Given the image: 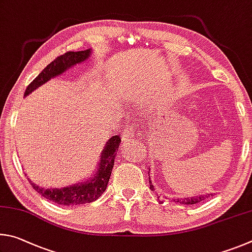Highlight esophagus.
<instances>
[{"label":"esophagus","instance_id":"esophagus-1","mask_svg":"<svg viewBox=\"0 0 252 252\" xmlns=\"http://www.w3.org/2000/svg\"><path fill=\"white\" fill-rule=\"evenodd\" d=\"M122 137L124 142H131L135 138V133L131 128H125L123 131Z\"/></svg>","mask_w":252,"mask_h":252}]
</instances>
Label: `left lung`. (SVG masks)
Masks as SVG:
<instances>
[{"instance_id": "left-lung-1", "label": "left lung", "mask_w": 252, "mask_h": 252, "mask_svg": "<svg viewBox=\"0 0 252 252\" xmlns=\"http://www.w3.org/2000/svg\"><path fill=\"white\" fill-rule=\"evenodd\" d=\"M148 176H149V173H148ZM149 187H151V189L153 191H155V189H154V186L152 184V180H151V177H149ZM210 196H213V193H208V195H199V196H193L191 198H185V199H174V201L176 202H179V204H183V205H195L197 204V202H200L204 199H206V198H208Z\"/></svg>"}]
</instances>
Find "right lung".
Returning a JSON list of instances; mask_svg holds the SVG:
<instances>
[{"mask_svg": "<svg viewBox=\"0 0 252 252\" xmlns=\"http://www.w3.org/2000/svg\"><path fill=\"white\" fill-rule=\"evenodd\" d=\"M92 54V50L88 48L85 51L79 52H67L65 54L61 55L48 64L36 77L33 79V82L26 87L24 96H28L31 93L34 92L36 88L42 86L43 84L50 81L51 78L59 76L63 74L68 68H72L76 64H81L84 61H86ZM121 144V137L118 135L110 137L103 151H101L100 160L98 164V169L95 171L88 180H84L78 184L72 185L68 187L63 188H42L38 187L30 180L33 188L39 195L46 198L47 200H51L55 204L62 206H75V205H84L88 202L95 201L101 196L106 188L112 174V169L114 166L115 157L117 156L118 147Z\"/></svg>", "mask_w": 252, "mask_h": 252, "instance_id": "1", "label": "right lung"}]
</instances>
